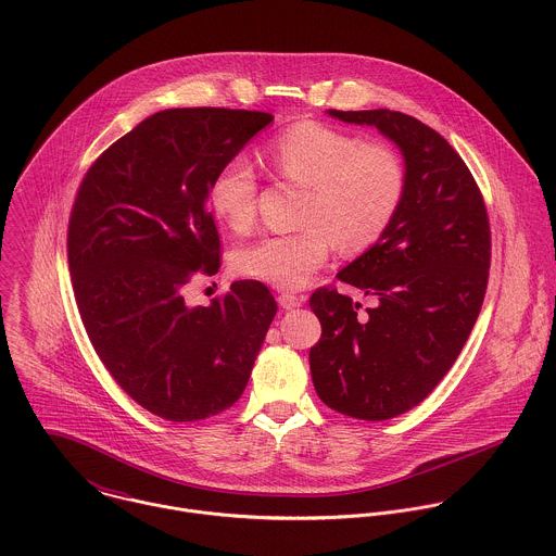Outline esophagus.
Masks as SVG:
<instances>
[{
    "label": "esophagus",
    "instance_id": "esophagus-1",
    "mask_svg": "<svg viewBox=\"0 0 556 556\" xmlns=\"http://www.w3.org/2000/svg\"><path fill=\"white\" fill-rule=\"evenodd\" d=\"M278 304L285 311H293V308H300L304 304V298H298V295H291V293H282V295H278Z\"/></svg>",
    "mask_w": 556,
    "mask_h": 556
}]
</instances>
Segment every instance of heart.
Returning a JSON list of instances; mask_svg holds the SVG:
<instances>
[{
	"label": "heart",
	"instance_id": "obj_1",
	"mask_svg": "<svg viewBox=\"0 0 556 556\" xmlns=\"http://www.w3.org/2000/svg\"><path fill=\"white\" fill-rule=\"evenodd\" d=\"M274 170L308 188L304 229L265 236L239 248V271L278 289H302L331 254L362 252L386 233L404 194V168L394 150L362 143L318 122H298L267 148ZM256 170L245 159L229 160L210 186L212 212L245 231L256 214Z\"/></svg>",
	"mask_w": 556,
	"mask_h": 556
}]
</instances>
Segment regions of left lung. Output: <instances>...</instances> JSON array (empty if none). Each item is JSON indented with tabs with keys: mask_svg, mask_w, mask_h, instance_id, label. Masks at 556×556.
Returning <instances> with one entry per match:
<instances>
[{
	"mask_svg": "<svg viewBox=\"0 0 556 556\" xmlns=\"http://www.w3.org/2000/svg\"><path fill=\"white\" fill-rule=\"evenodd\" d=\"M327 113L375 126L404 160L394 220L338 271L379 304L362 315L336 289L311 298L320 320L311 349L318 397L342 415L383 421L417 406L460 355L485 295L490 225L471 170L437 130L390 109Z\"/></svg>",
	"mask_w": 556,
	"mask_h": 556,
	"instance_id": "left-lung-1",
	"label": "left lung"
}]
</instances>
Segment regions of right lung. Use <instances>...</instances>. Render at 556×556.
Here are the masks:
<instances>
[{"label":"right lung","mask_w":556,"mask_h":556,"mask_svg":"<svg viewBox=\"0 0 556 556\" xmlns=\"http://www.w3.org/2000/svg\"><path fill=\"white\" fill-rule=\"evenodd\" d=\"M274 115L166 109L85 173L68 225V267L85 331L117 386L168 421H199L245 390L276 300L238 280L188 306L184 287L220 267L207 194L216 173Z\"/></svg>","instance_id":"add662e5"}]
</instances>
